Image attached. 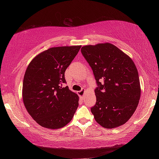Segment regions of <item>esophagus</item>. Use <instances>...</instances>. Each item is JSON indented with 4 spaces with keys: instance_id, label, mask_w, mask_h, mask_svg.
Returning a JSON list of instances; mask_svg holds the SVG:
<instances>
[{
    "instance_id": "esophagus-1",
    "label": "esophagus",
    "mask_w": 159,
    "mask_h": 159,
    "mask_svg": "<svg viewBox=\"0 0 159 159\" xmlns=\"http://www.w3.org/2000/svg\"><path fill=\"white\" fill-rule=\"evenodd\" d=\"M85 89H82L81 90H80L79 92V96L80 97V98H83V96H84V95H85Z\"/></svg>"
}]
</instances>
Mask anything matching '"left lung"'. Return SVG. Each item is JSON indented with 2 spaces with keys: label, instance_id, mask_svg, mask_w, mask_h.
Listing matches in <instances>:
<instances>
[{
  "label": "left lung",
  "instance_id": "obj_1",
  "mask_svg": "<svg viewBox=\"0 0 159 159\" xmlns=\"http://www.w3.org/2000/svg\"><path fill=\"white\" fill-rule=\"evenodd\" d=\"M81 53L93 71L98 87L91 112L99 125L114 128L130 119L141 95L138 69L132 59L113 44L85 45Z\"/></svg>",
  "mask_w": 159,
  "mask_h": 159
}]
</instances>
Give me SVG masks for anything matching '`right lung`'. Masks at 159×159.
<instances>
[{"mask_svg": "<svg viewBox=\"0 0 159 159\" xmlns=\"http://www.w3.org/2000/svg\"><path fill=\"white\" fill-rule=\"evenodd\" d=\"M81 45L51 48L29 63L23 80L26 110L42 127L58 129L71 121L79 107V96L69 89L64 73Z\"/></svg>", "mask_w": 159, "mask_h": 159, "instance_id": "right-lung-1", "label": "right lung"}]
</instances>
